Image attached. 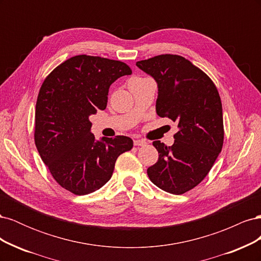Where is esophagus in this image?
I'll return each instance as SVG.
<instances>
[{
	"mask_svg": "<svg viewBox=\"0 0 261 261\" xmlns=\"http://www.w3.org/2000/svg\"><path fill=\"white\" fill-rule=\"evenodd\" d=\"M146 140L144 139H135L134 140V145L135 146H146Z\"/></svg>",
	"mask_w": 261,
	"mask_h": 261,
	"instance_id": "34e87169",
	"label": "esophagus"
}]
</instances>
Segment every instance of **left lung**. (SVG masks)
I'll list each match as a JSON object with an SVG mask.
<instances>
[{"label":"left lung","mask_w":261,"mask_h":261,"mask_svg":"<svg viewBox=\"0 0 261 261\" xmlns=\"http://www.w3.org/2000/svg\"><path fill=\"white\" fill-rule=\"evenodd\" d=\"M136 65L158 84L156 114L176 122L179 129L172 146L153 141L159 160L148 168V176L162 191L181 195L207 176L222 150L219 91L206 73L180 55H156Z\"/></svg>","instance_id":"1"}]
</instances>
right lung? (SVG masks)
<instances>
[{
  "label": "right lung",
  "instance_id": "add662e5",
  "mask_svg": "<svg viewBox=\"0 0 261 261\" xmlns=\"http://www.w3.org/2000/svg\"><path fill=\"white\" fill-rule=\"evenodd\" d=\"M124 62L76 55L45 77L35 114V144L57 183L74 195H87L111 178L118 155L133 148L126 136L94 139L89 115L105 110L109 88L130 75Z\"/></svg>",
  "mask_w": 261,
  "mask_h": 261
}]
</instances>
